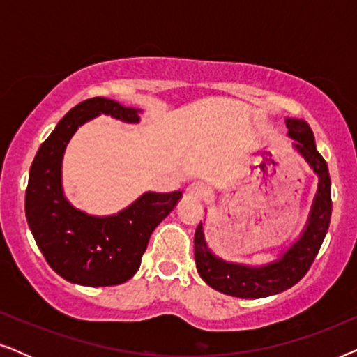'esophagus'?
<instances>
[{"instance_id":"obj_1","label":"esophagus","mask_w":357,"mask_h":357,"mask_svg":"<svg viewBox=\"0 0 357 357\" xmlns=\"http://www.w3.org/2000/svg\"><path fill=\"white\" fill-rule=\"evenodd\" d=\"M187 195L193 198H204L208 195V187L202 182H195L187 188Z\"/></svg>"}]
</instances>
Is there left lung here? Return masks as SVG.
Here are the masks:
<instances>
[{
  "label": "left lung",
  "mask_w": 357,
  "mask_h": 357,
  "mask_svg": "<svg viewBox=\"0 0 357 357\" xmlns=\"http://www.w3.org/2000/svg\"><path fill=\"white\" fill-rule=\"evenodd\" d=\"M287 135L299 153L319 177L314 203L301 237L275 261L260 266L222 260L209 250L204 241L203 222L195 232V261L202 280L222 294L241 299H260L280 294L299 282L309 271L326 236L331 218V182L328 165L315 146V138L305 120L286 119Z\"/></svg>",
  "instance_id": "left-lung-1"
}]
</instances>
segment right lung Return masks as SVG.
Here are the masks:
<instances>
[{
  "mask_svg": "<svg viewBox=\"0 0 357 357\" xmlns=\"http://www.w3.org/2000/svg\"><path fill=\"white\" fill-rule=\"evenodd\" d=\"M139 112L105 97L81 102L58 121L31 165L26 190L29 227L52 270L73 284L116 286L133 278L151 234L182 198V192H146L116 214L91 216L65 197L61 164L76 130L100 114L138 123Z\"/></svg>",
  "mask_w": 357,
  "mask_h": 357,
  "instance_id": "right-lung-1",
  "label": "right lung"
}]
</instances>
